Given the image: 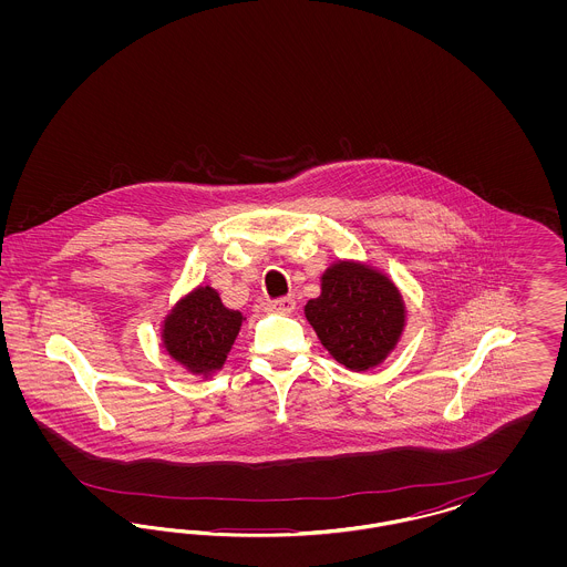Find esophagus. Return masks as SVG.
<instances>
[{
    "mask_svg": "<svg viewBox=\"0 0 567 567\" xmlns=\"http://www.w3.org/2000/svg\"><path fill=\"white\" fill-rule=\"evenodd\" d=\"M270 312H278V315H289L296 310V299L293 297H280V299H271L268 303Z\"/></svg>",
    "mask_w": 567,
    "mask_h": 567,
    "instance_id": "1",
    "label": "esophagus"
}]
</instances>
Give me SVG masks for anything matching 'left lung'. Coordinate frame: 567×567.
<instances>
[{
    "label": "left lung",
    "instance_id": "left-lung-1",
    "mask_svg": "<svg viewBox=\"0 0 567 567\" xmlns=\"http://www.w3.org/2000/svg\"><path fill=\"white\" fill-rule=\"evenodd\" d=\"M303 315L338 363L365 372L398 347L405 303L386 274L359 261H336L321 276V296L306 303Z\"/></svg>",
    "mask_w": 567,
    "mask_h": 567
}]
</instances>
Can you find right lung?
Returning a JSON list of instances; mask_svg holds the SVG:
<instances>
[{"instance_id": "1", "label": "right lung", "mask_w": 567, "mask_h": 567, "mask_svg": "<svg viewBox=\"0 0 567 567\" xmlns=\"http://www.w3.org/2000/svg\"><path fill=\"white\" fill-rule=\"evenodd\" d=\"M243 321V312L225 308L216 289L197 287L165 317L163 349L190 374L210 377L223 368Z\"/></svg>"}]
</instances>
